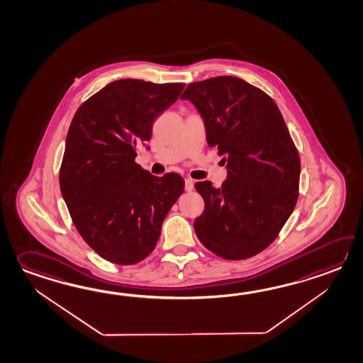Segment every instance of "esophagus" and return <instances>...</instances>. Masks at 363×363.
Wrapping results in <instances>:
<instances>
[{
    "instance_id": "1",
    "label": "esophagus",
    "mask_w": 363,
    "mask_h": 363,
    "mask_svg": "<svg viewBox=\"0 0 363 363\" xmlns=\"http://www.w3.org/2000/svg\"><path fill=\"white\" fill-rule=\"evenodd\" d=\"M194 184L191 179H185V190L187 193H190V191H193Z\"/></svg>"
}]
</instances>
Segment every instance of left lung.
<instances>
[{"label": "left lung", "instance_id": "1", "mask_svg": "<svg viewBox=\"0 0 363 363\" xmlns=\"http://www.w3.org/2000/svg\"><path fill=\"white\" fill-rule=\"evenodd\" d=\"M181 99L201 114L228 172L221 187L195 184L206 206L195 233L221 258L254 257L274 241L298 199L301 162L281 113L262 89L229 75L191 83Z\"/></svg>", "mask_w": 363, "mask_h": 363}]
</instances>
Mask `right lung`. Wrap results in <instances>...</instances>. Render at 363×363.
I'll list each match as a JSON object with an SVG mask.
<instances>
[{
    "instance_id": "right-lung-1",
    "label": "right lung",
    "mask_w": 363,
    "mask_h": 363,
    "mask_svg": "<svg viewBox=\"0 0 363 363\" xmlns=\"http://www.w3.org/2000/svg\"><path fill=\"white\" fill-rule=\"evenodd\" d=\"M184 83L120 79L79 106L67 131L60 186L74 225L108 262L147 258L162 221L185 189L179 174L152 176L135 162L155 118L177 100Z\"/></svg>"
}]
</instances>
